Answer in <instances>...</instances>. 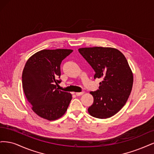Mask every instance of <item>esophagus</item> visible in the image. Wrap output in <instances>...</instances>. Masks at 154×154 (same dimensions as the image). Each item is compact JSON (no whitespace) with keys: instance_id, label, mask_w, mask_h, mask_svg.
I'll return each instance as SVG.
<instances>
[{"instance_id":"obj_1","label":"esophagus","mask_w":154,"mask_h":154,"mask_svg":"<svg viewBox=\"0 0 154 154\" xmlns=\"http://www.w3.org/2000/svg\"><path fill=\"white\" fill-rule=\"evenodd\" d=\"M83 94H84V92H83V91H82V92H77V93H75V95H76L77 96H81V95H83Z\"/></svg>"}]
</instances>
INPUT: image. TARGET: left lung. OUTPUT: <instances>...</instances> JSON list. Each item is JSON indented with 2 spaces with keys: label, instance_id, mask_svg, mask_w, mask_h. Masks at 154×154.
<instances>
[{
  "label": "left lung",
  "instance_id": "1",
  "mask_svg": "<svg viewBox=\"0 0 154 154\" xmlns=\"http://www.w3.org/2000/svg\"><path fill=\"white\" fill-rule=\"evenodd\" d=\"M78 51L95 71L94 79H102L98 90L90 92L93 103L88 112L100 119L114 116L127 102L132 88L133 74L125 56L111 47L81 48Z\"/></svg>",
  "mask_w": 154,
  "mask_h": 154
}]
</instances>
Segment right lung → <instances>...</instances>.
Segmentation results:
<instances>
[{
  "label": "right lung",
  "mask_w": 154,
  "mask_h": 154,
  "mask_svg": "<svg viewBox=\"0 0 154 154\" xmlns=\"http://www.w3.org/2000/svg\"><path fill=\"white\" fill-rule=\"evenodd\" d=\"M73 52L70 49L42 50L26 63L22 73V88L27 100L37 115L55 120L66 112L72 94L56 88L61 80L62 61Z\"/></svg>",
  "instance_id": "1"
}]
</instances>
